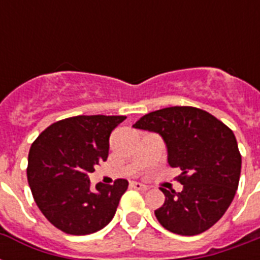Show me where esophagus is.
<instances>
[{
    "label": "esophagus",
    "mask_w": 260,
    "mask_h": 260,
    "mask_svg": "<svg viewBox=\"0 0 260 260\" xmlns=\"http://www.w3.org/2000/svg\"><path fill=\"white\" fill-rule=\"evenodd\" d=\"M131 187H134V189L136 190H142V191L148 189V186L143 185V183H140V182H132V183H131Z\"/></svg>",
    "instance_id": "1"
}]
</instances>
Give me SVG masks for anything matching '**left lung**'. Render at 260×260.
Instances as JSON below:
<instances>
[{
	"label": "left lung",
	"mask_w": 260,
	"mask_h": 260,
	"mask_svg": "<svg viewBox=\"0 0 260 260\" xmlns=\"http://www.w3.org/2000/svg\"><path fill=\"white\" fill-rule=\"evenodd\" d=\"M134 128L158 132L166 142L169 165L181 169L182 191L165 194L155 210L163 228L194 236L213 226L231 205L239 186L242 155L231 128L206 110L170 106L144 114Z\"/></svg>",
	"instance_id": "1"
}]
</instances>
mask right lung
I'll return each instance as SVG.
<instances>
[{"mask_svg":"<svg viewBox=\"0 0 260 260\" xmlns=\"http://www.w3.org/2000/svg\"><path fill=\"white\" fill-rule=\"evenodd\" d=\"M125 116H75L51 124L28 154L26 178L46 218L69 235H89L113 218L126 179L91 189L89 174L106 160L112 131Z\"/></svg>","mask_w":260,"mask_h":260,"instance_id":"1","label":"right lung"}]
</instances>
